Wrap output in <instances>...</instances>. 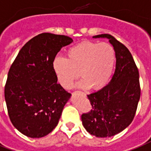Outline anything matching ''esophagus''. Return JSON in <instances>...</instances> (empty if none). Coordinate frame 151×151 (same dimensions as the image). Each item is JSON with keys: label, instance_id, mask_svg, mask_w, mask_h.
<instances>
[{"label": "esophagus", "instance_id": "esophagus-1", "mask_svg": "<svg viewBox=\"0 0 151 151\" xmlns=\"http://www.w3.org/2000/svg\"><path fill=\"white\" fill-rule=\"evenodd\" d=\"M83 94H84V95H85V93H84V92H83Z\"/></svg>", "mask_w": 151, "mask_h": 151}]
</instances>
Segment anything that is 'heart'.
Masks as SVG:
<instances>
[{
	"mask_svg": "<svg viewBox=\"0 0 151 151\" xmlns=\"http://www.w3.org/2000/svg\"><path fill=\"white\" fill-rule=\"evenodd\" d=\"M67 59L55 58L53 69L59 83L69 89L81 77L78 86L99 90L106 85L112 73L115 60L113 46L107 42L85 41L67 50Z\"/></svg>",
	"mask_w": 151,
	"mask_h": 151,
	"instance_id": "1",
	"label": "heart"
}]
</instances>
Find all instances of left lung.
I'll return each mask as SVG.
<instances>
[{
    "mask_svg": "<svg viewBox=\"0 0 151 151\" xmlns=\"http://www.w3.org/2000/svg\"><path fill=\"white\" fill-rule=\"evenodd\" d=\"M106 37L115 51V70L110 82L102 89L87 95L91 109L82 114L83 127L96 137L118 134L134 119L141 96L139 72L133 57L126 46L109 34Z\"/></svg>",
    "mask_w": 151,
    "mask_h": 151,
    "instance_id": "8db88e82",
    "label": "left lung"
}]
</instances>
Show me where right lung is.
<instances>
[{
  "label": "right lung",
  "mask_w": 151,
  "mask_h": 151,
  "mask_svg": "<svg viewBox=\"0 0 151 151\" xmlns=\"http://www.w3.org/2000/svg\"><path fill=\"white\" fill-rule=\"evenodd\" d=\"M73 42L65 35L44 32L29 40L9 68L5 99L9 119L28 137H45L57 126L71 94L57 83L53 61Z\"/></svg>",
  "instance_id": "obj_1"
}]
</instances>
